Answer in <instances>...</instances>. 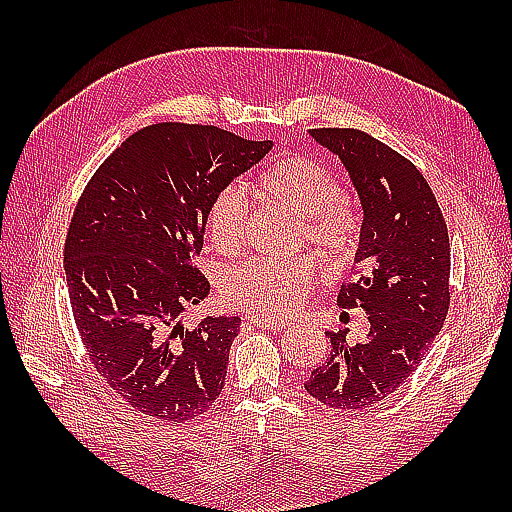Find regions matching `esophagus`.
Here are the masks:
<instances>
[{
    "instance_id": "obj_1",
    "label": "esophagus",
    "mask_w": 512,
    "mask_h": 512,
    "mask_svg": "<svg viewBox=\"0 0 512 512\" xmlns=\"http://www.w3.org/2000/svg\"><path fill=\"white\" fill-rule=\"evenodd\" d=\"M250 323L255 325V328H266V330H273V332H284L288 328V323H281V321H259V319H250Z\"/></svg>"
}]
</instances>
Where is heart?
Listing matches in <instances>:
<instances>
[{"label": "heart", "mask_w": 512, "mask_h": 512, "mask_svg": "<svg viewBox=\"0 0 512 512\" xmlns=\"http://www.w3.org/2000/svg\"><path fill=\"white\" fill-rule=\"evenodd\" d=\"M257 191L273 209L299 220V231L332 268L345 266L358 248V215L341 198V182L321 162L295 156L275 162L262 173ZM248 204L242 193L226 187L213 195L204 213V233L215 253L235 255L244 248ZM321 275L312 257L253 259L222 277L226 306L259 321H279L295 314Z\"/></svg>", "instance_id": "b5f03b06"}]
</instances>
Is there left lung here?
Here are the masks:
<instances>
[{"label":"left lung","instance_id":"1","mask_svg":"<svg viewBox=\"0 0 512 512\" xmlns=\"http://www.w3.org/2000/svg\"><path fill=\"white\" fill-rule=\"evenodd\" d=\"M312 136L339 154L361 195V246L336 303L363 308L372 330L361 343L328 332L332 350L303 387L325 407L365 411L418 369L447 319V222L429 182L396 149L350 127H319Z\"/></svg>","mask_w":512,"mask_h":512}]
</instances>
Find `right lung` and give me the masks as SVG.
Returning a JSON list of instances; mask_svg holds the SVG:
<instances>
[{"instance_id":"1","label":"right lung","mask_w":512,"mask_h":512,"mask_svg":"<svg viewBox=\"0 0 512 512\" xmlns=\"http://www.w3.org/2000/svg\"><path fill=\"white\" fill-rule=\"evenodd\" d=\"M270 145L215 125H147L74 206L63 259L76 330L99 376L147 418L189 422L220 396L242 321L184 330L180 319L209 295L198 268L206 206Z\"/></svg>"}]
</instances>
